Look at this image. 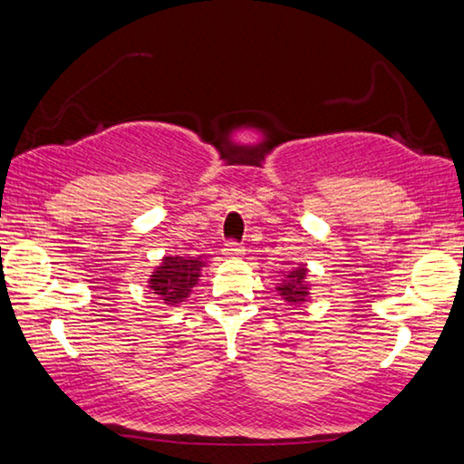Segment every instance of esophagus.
I'll list each match as a JSON object with an SVG mask.
<instances>
[{
    "mask_svg": "<svg viewBox=\"0 0 464 464\" xmlns=\"http://www.w3.org/2000/svg\"><path fill=\"white\" fill-rule=\"evenodd\" d=\"M243 251H246V249L241 247V243H237V241H227L223 254H225L227 257H241Z\"/></svg>",
    "mask_w": 464,
    "mask_h": 464,
    "instance_id": "34e87169",
    "label": "esophagus"
}]
</instances>
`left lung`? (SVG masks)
Returning <instances> with one entry per match:
<instances>
[{
	"mask_svg": "<svg viewBox=\"0 0 464 464\" xmlns=\"http://www.w3.org/2000/svg\"><path fill=\"white\" fill-rule=\"evenodd\" d=\"M307 268L301 266V268L295 270H286L282 274L280 285L276 286L278 295L282 296V301H286L290 307H298V304L309 301V282H307Z\"/></svg>",
	"mask_w": 464,
	"mask_h": 464,
	"instance_id": "left-lung-1",
	"label": "left lung"
}]
</instances>
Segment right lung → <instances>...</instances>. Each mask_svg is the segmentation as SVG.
Here are the masks:
<instances>
[{"instance_id":"right-lung-1","label":"right lung","mask_w":464,"mask_h":464,"mask_svg":"<svg viewBox=\"0 0 464 464\" xmlns=\"http://www.w3.org/2000/svg\"><path fill=\"white\" fill-rule=\"evenodd\" d=\"M207 262L202 257H163L161 266L149 278V288L166 304H178L188 298L194 285H198L200 272Z\"/></svg>"}]
</instances>
